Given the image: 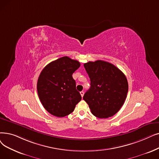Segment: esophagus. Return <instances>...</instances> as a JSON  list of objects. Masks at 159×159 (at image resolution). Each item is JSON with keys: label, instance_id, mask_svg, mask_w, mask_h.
I'll return each instance as SVG.
<instances>
[{"label": "esophagus", "instance_id": "esophagus-1", "mask_svg": "<svg viewBox=\"0 0 159 159\" xmlns=\"http://www.w3.org/2000/svg\"><path fill=\"white\" fill-rule=\"evenodd\" d=\"M80 95H81V97L82 98V97L84 96V92H83V91H82V92H80Z\"/></svg>", "mask_w": 159, "mask_h": 159}]
</instances>
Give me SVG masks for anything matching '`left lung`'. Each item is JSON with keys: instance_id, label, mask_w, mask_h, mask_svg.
Segmentation results:
<instances>
[{"instance_id": "obj_1", "label": "left lung", "mask_w": 159, "mask_h": 159, "mask_svg": "<svg viewBox=\"0 0 159 159\" xmlns=\"http://www.w3.org/2000/svg\"><path fill=\"white\" fill-rule=\"evenodd\" d=\"M84 67L91 86L83 99L95 116L99 118L113 116L127 98L129 86L125 75L114 65L102 60L88 61Z\"/></svg>"}]
</instances>
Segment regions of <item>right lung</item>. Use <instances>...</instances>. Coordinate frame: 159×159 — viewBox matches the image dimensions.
Listing matches in <instances>:
<instances>
[{
    "mask_svg": "<svg viewBox=\"0 0 159 159\" xmlns=\"http://www.w3.org/2000/svg\"><path fill=\"white\" fill-rule=\"evenodd\" d=\"M80 66L79 61L64 57L51 61L41 71L37 83L38 94L41 104L52 115H69L81 100L72 77Z\"/></svg>",
    "mask_w": 159,
    "mask_h": 159,
    "instance_id": "add662e5",
    "label": "right lung"
}]
</instances>
